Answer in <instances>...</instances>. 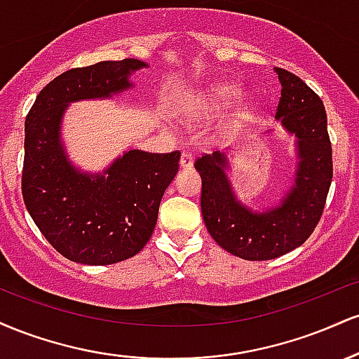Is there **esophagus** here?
<instances>
[{
	"instance_id": "34e87169",
	"label": "esophagus",
	"mask_w": 359,
	"mask_h": 359,
	"mask_svg": "<svg viewBox=\"0 0 359 359\" xmlns=\"http://www.w3.org/2000/svg\"><path fill=\"white\" fill-rule=\"evenodd\" d=\"M194 165V155L191 151H184L182 156H180V168L184 170H189Z\"/></svg>"
}]
</instances>
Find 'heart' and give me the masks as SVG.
<instances>
[{"label":"heart","instance_id":"b5f03b06","mask_svg":"<svg viewBox=\"0 0 359 359\" xmlns=\"http://www.w3.org/2000/svg\"><path fill=\"white\" fill-rule=\"evenodd\" d=\"M240 86L231 84V82H219V84H214L208 89V100L216 102V104L226 106L233 104L240 97Z\"/></svg>","mask_w":359,"mask_h":359}]
</instances>
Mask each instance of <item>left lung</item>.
I'll return each instance as SVG.
<instances>
[{
    "instance_id": "1",
    "label": "left lung",
    "mask_w": 359,
    "mask_h": 359,
    "mask_svg": "<svg viewBox=\"0 0 359 359\" xmlns=\"http://www.w3.org/2000/svg\"><path fill=\"white\" fill-rule=\"evenodd\" d=\"M282 96L275 118L297 145L294 185L278 205L253 211L240 203L226 170L224 151L204 154L194 167L203 179L201 211L212 240L228 253L250 262L273 259L311 236L323 216L332 179V148L323 101L300 77L275 67Z\"/></svg>"
}]
</instances>
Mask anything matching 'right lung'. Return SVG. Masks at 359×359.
<instances>
[{
    "label": "right lung",
    "mask_w": 359,
    "mask_h": 359,
    "mask_svg": "<svg viewBox=\"0 0 359 359\" xmlns=\"http://www.w3.org/2000/svg\"><path fill=\"white\" fill-rule=\"evenodd\" d=\"M143 67L145 62L125 59L71 69L40 90L25 119V205L45 240L71 262L111 265L140 253L179 172V151L130 150L102 174H89L69 162L62 145V118L71 102L133 88L131 72Z\"/></svg>",
    "instance_id": "obj_1"
}]
</instances>
